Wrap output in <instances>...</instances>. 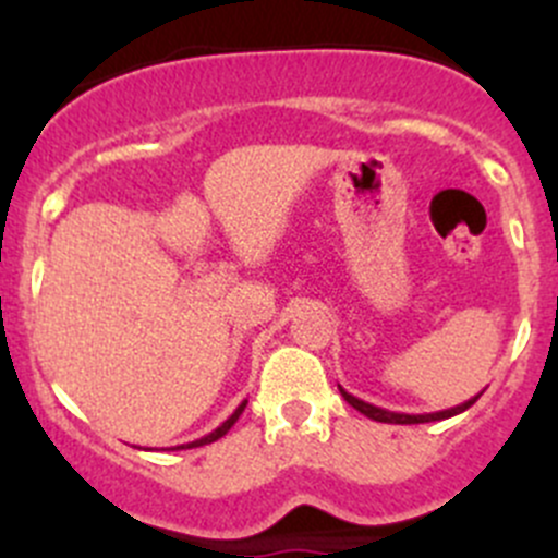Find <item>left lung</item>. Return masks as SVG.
Listing matches in <instances>:
<instances>
[{
	"label": "left lung",
	"instance_id": "8db88e82",
	"mask_svg": "<svg viewBox=\"0 0 558 558\" xmlns=\"http://www.w3.org/2000/svg\"><path fill=\"white\" fill-rule=\"evenodd\" d=\"M340 393H342V397H345V402L351 404V408H356L359 413H364V415H367V418H373V421H380V424H429V421H442V418H451V415H459V413H464L466 408H472V404L477 402V397H481V393H477V397L466 399V402L456 404V408H451V410H440V413L410 415V413H393V410L375 408V404H369V402H364V399H359V397H353V393H348L345 388H342V386H340Z\"/></svg>",
	"mask_w": 558,
	"mask_h": 558
}]
</instances>
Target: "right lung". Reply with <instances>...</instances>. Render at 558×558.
<instances>
[{
  "mask_svg": "<svg viewBox=\"0 0 558 558\" xmlns=\"http://www.w3.org/2000/svg\"><path fill=\"white\" fill-rule=\"evenodd\" d=\"M245 404H247V399H245V402H240V408H238V410H234V413H232V415H229V418H227V421H223V424H221V426H218V429H213V432H210V435L199 437V440H194V442H185V446H178V448H199V446H207V442H216V440H218V437H223V435H227V432H229V429H232V426H234V421H238V418H240V415H243Z\"/></svg>",
  "mask_w": 558,
  "mask_h": 558,
  "instance_id": "add662e5",
  "label": "right lung"
}]
</instances>
